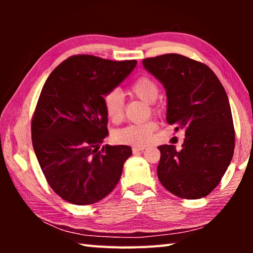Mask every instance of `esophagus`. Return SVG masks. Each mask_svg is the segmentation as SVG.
Returning a JSON list of instances; mask_svg holds the SVG:
<instances>
[{
    "mask_svg": "<svg viewBox=\"0 0 253 253\" xmlns=\"http://www.w3.org/2000/svg\"><path fill=\"white\" fill-rule=\"evenodd\" d=\"M145 149L144 146H136V147H132V153L136 154V153H139V152H143Z\"/></svg>",
    "mask_w": 253,
    "mask_h": 253,
    "instance_id": "esophagus-1",
    "label": "esophagus"
}]
</instances>
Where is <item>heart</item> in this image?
I'll return each mask as SVG.
<instances>
[{"label":"heart","instance_id":"heart-1","mask_svg":"<svg viewBox=\"0 0 253 253\" xmlns=\"http://www.w3.org/2000/svg\"><path fill=\"white\" fill-rule=\"evenodd\" d=\"M129 92L146 104L156 101L160 89L152 78L142 76L129 85ZM104 107L107 116L115 123L121 121L125 110V100L121 91L110 90L104 97ZM157 129L156 123L147 122L144 124H131L114 132V139L119 144L144 146L151 142L154 131Z\"/></svg>","mask_w":253,"mask_h":253}]
</instances>
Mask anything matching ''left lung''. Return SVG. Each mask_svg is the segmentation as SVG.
<instances>
[{
  "label": "left lung",
  "mask_w": 253,
  "mask_h": 253,
  "mask_svg": "<svg viewBox=\"0 0 253 253\" xmlns=\"http://www.w3.org/2000/svg\"><path fill=\"white\" fill-rule=\"evenodd\" d=\"M145 69L164 85L166 121L185 130L183 148L158 146L157 176L182 199L207 196L217 186L232 160L234 127L230 102L215 74L202 62L169 53L143 60Z\"/></svg>",
  "instance_id": "8db88e82"
}]
</instances>
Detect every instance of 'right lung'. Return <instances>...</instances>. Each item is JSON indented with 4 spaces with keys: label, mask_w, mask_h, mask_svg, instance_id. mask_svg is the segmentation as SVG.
<instances>
[{
    "label": "right lung",
    "mask_w": 253,
    "mask_h": 253,
    "mask_svg": "<svg viewBox=\"0 0 253 253\" xmlns=\"http://www.w3.org/2000/svg\"><path fill=\"white\" fill-rule=\"evenodd\" d=\"M136 65V60L72 55L44 83L31 123L33 149L46 182L67 202L93 204L118 184L131 148H100L108 135L104 96Z\"/></svg>",
    "instance_id": "right-lung-1"
}]
</instances>
